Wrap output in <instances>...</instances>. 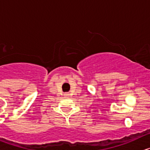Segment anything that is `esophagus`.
Returning <instances> with one entry per match:
<instances>
[{
  "label": "esophagus",
  "instance_id": "esophagus-1",
  "mask_svg": "<svg viewBox=\"0 0 150 150\" xmlns=\"http://www.w3.org/2000/svg\"><path fill=\"white\" fill-rule=\"evenodd\" d=\"M65 95H66V96H67V95H67V94H65Z\"/></svg>",
  "mask_w": 150,
  "mask_h": 150
}]
</instances>
